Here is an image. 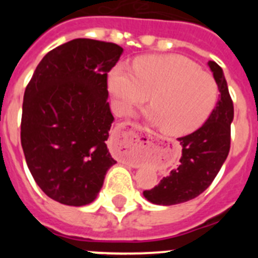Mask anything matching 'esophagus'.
I'll return each instance as SVG.
<instances>
[{
  "instance_id": "esophagus-1",
  "label": "esophagus",
  "mask_w": 258,
  "mask_h": 258,
  "mask_svg": "<svg viewBox=\"0 0 258 258\" xmlns=\"http://www.w3.org/2000/svg\"><path fill=\"white\" fill-rule=\"evenodd\" d=\"M141 134H142V127L140 125L134 124V122H122L118 125L113 138L121 146L127 147L131 145H138ZM122 159H126V156H122Z\"/></svg>"
}]
</instances>
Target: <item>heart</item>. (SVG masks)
<instances>
[{"instance_id":"heart-1","label":"heart","mask_w":258,"mask_h":258,"mask_svg":"<svg viewBox=\"0 0 258 258\" xmlns=\"http://www.w3.org/2000/svg\"><path fill=\"white\" fill-rule=\"evenodd\" d=\"M118 113L131 112L149 99L146 117L169 136H184L199 129L213 112L218 85L209 72L181 55H143L115 66L107 80ZM152 94L150 95L149 93Z\"/></svg>"}]
</instances>
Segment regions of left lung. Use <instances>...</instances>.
Masks as SVG:
<instances>
[{
  "label": "left lung",
  "mask_w": 258,
  "mask_h": 258,
  "mask_svg": "<svg viewBox=\"0 0 258 258\" xmlns=\"http://www.w3.org/2000/svg\"><path fill=\"white\" fill-rule=\"evenodd\" d=\"M208 66L218 85L220 98L203 126L178 138L182 146L178 168L154 188L143 191L146 199L157 206H174L199 197L216 178L229 155L234 106L222 68L213 60H209Z\"/></svg>",
  "instance_id": "left-lung-1"
}]
</instances>
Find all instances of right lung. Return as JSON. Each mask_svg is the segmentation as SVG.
I'll use <instances>...</instances> for the list:
<instances>
[{
	"mask_svg": "<svg viewBox=\"0 0 258 258\" xmlns=\"http://www.w3.org/2000/svg\"><path fill=\"white\" fill-rule=\"evenodd\" d=\"M122 47L76 38L38 63L23 101L20 140L38 187L55 202H94L107 170L116 164L106 141L113 122L107 74Z\"/></svg>",
	"mask_w": 258,
	"mask_h": 258,
	"instance_id": "obj_1",
	"label": "right lung"
}]
</instances>
